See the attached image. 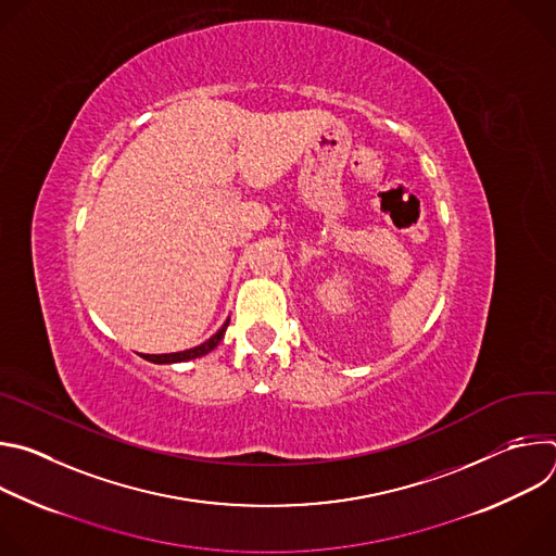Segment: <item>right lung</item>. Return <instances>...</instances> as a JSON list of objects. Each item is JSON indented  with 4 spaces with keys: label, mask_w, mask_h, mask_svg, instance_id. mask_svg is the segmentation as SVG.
I'll return each mask as SVG.
<instances>
[{
    "label": "right lung",
    "mask_w": 556,
    "mask_h": 556,
    "mask_svg": "<svg viewBox=\"0 0 556 556\" xmlns=\"http://www.w3.org/2000/svg\"><path fill=\"white\" fill-rule=\"evenodd\" d=\"M226 328H228V319H226V324H224L208 341H204V343H200V345H195V348H191V350L174 352V354H142V358L149 361V363H157V365H172V363H185V361L200 358V356L208 354L211 350H215V348L219 345V341L224 339Z\"/></svg>",
    "instance_id": "add662e5"
}]
</instances>
